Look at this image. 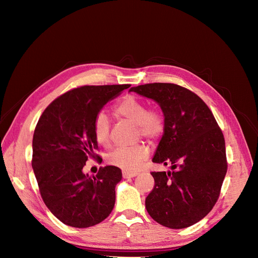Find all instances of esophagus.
<instances>
[{"mask_svg": "<svg viewBox=\"0 0 258 258\" xmlns=\"http://www.w3.org/2000/svg\"><path fill=\"white\" fill-rule=\"evenodd\" d=\"M137 175H138L137 172H126V171H123V172H122V177L123 178H131V177H135Z\"/></svg>", "mask_w": 258, "mask_h": 258, "instance_id": "34e87169", "label": "esophagus"}]
</instances>
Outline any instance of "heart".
<instances>
[{
	"label": "heart",
	"instance_id": "heart-1",
	"mask_svg": "<svg viewBox=\"0 0 258 258\" xmlns=\"http://www.w3.org/2000/svg\"><path fill=\"white\" fill-rule=\"evenodd\" d=\"M115 113L137 124L139 135L155 140L162 134L165 121L157 111H148L142 100L134 96L126 97L116 105ZM93 132L99 144L108 146L111 144V121L104 113H99L93 122ZM148 156V148L142 144L131 147H118L107 157L112 166L124 171H135Z\"/></svg>",
	"mask_w": 258,
	"mask_h": 258
}]
</instances>
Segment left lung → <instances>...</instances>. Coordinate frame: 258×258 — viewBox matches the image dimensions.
Wrapping results in <instances>:
<instances>
[{
	"label": "left lung",
	"mask_w": 258,
	"mask_h": 258,
	"mask_svg": "<svg viewBox=\"0 0 258 258\" xmlns=\"http://www.w3.org/2000/svg\"><path fill=\"white\" fill-rule=\"evenodd\" d=\"M129 91L155 101L165 121L153 162L170 165L171 170L152 172L155 186L145 199L147 212L166 227H189L220 196L227 172L224 136L208 105L188 89L154 83Z\"/></svg>",
	"instance_id": "obj_1"
}]
</instances>
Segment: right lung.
<instances>
[{"label":"right lung","instance_id":"obj_1","mask_svg":"<svg viewBox=\"0 0 258 258\" xmlns=\"http://www.w3.org/2000/svg\"><path fill=\"white\" fill-rule=\"evenodd\" d=\"M130 85L83 86L68 91L46 107L33 135L32 168L46 207L60 222L75 228L95 226L111 214L121 171L100 168L84 173L95 158L96 116Z\"/></svg>","mask_w":258,"mask_h":258}]
</instances>
